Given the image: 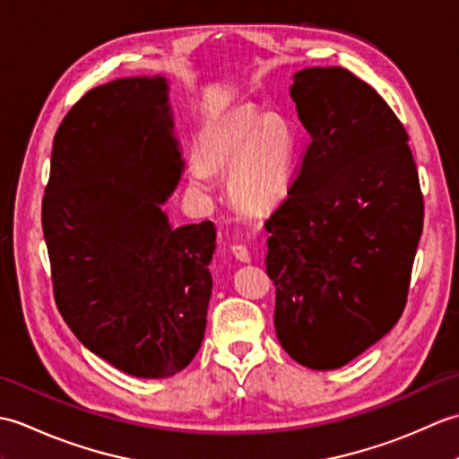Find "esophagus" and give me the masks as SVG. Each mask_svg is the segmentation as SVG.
Wrapping results in <instances>:
<instances>
[{"instance_id": "esophagus-1", "label": "esophagus", "mask_w": 459, "mask_h": 459, "mask_svg": "<svg viewBox=\"0 0 459 459\" xmlns=\"http://www.w3.org/2000/svg\"><path fill=\"white\" fill-rule=\"evenodd\" d=\"M230 250H232V255H235L237 260L250 262V252L245 245H235V247H230Z\"/></svg>"}]
</instances>
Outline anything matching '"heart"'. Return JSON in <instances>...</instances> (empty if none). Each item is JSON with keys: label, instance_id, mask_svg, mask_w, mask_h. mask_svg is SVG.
Wrapping results in <instances>:
<instances>
[{"label": "heart", "instance_id": "heart-1", "mask_svg": "<svg viewBox=\"0 0 459 459\" xmlns=\"http://www.w3.org/2000/svg\"><path fill=\"white\" fill-rule=\"evenodd\" d=\"M296 153V135L280 114H264L237 106L217 120L201 140V155L209 169L230 171L229 195L235 207L262 214L284 199ZM191 181L209 187V175L201 168L191 171Z\"/></svg>", "mask_w": 459, "mask_h": 459}]
</instances>
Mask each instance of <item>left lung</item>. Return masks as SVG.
I'll list each match as a JSON object with an SVG mask.
<instances>
[{
	"label": "left lung",
	"instance_id": "left-lung-1",
	"mask_svg": "<svg viewBox=\"0 0 459 459\" xmlns=\"http://www.w3.org/2000/svg\"><path fill=\"white\" fill-rule=\"evenodd\" d=\"M290 94L311 142L266 221V272L280 345L331 370L403 316L424 199L404 126L373 86L347 68L311 66Z\"/></svg>",
	"mask_w": 459,
	"mask_h": 459
}]
</instances>
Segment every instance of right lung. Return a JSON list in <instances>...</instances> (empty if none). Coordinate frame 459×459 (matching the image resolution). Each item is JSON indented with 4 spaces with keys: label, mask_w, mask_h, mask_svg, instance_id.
I'll return each mask as SVG.
<instances>
[{
    "label": "right lung",
    "mask_w": 459,
    "mask_h": 459,
    "mask_svg": "<svg viewBox=\"0 0 459 459\" xmlns=\"http://www.w3.org/2000/svg\"><path fill=\"white\" fill-rule=\"evenodd\" d=\"M163 76L96 86L53 140L43 235L56 307L94 355L138 378L179 373L207 327L211 221L171 227L183 171Z\"/></svg>",
    "instance_id": "right-lung-1"
}]
</instances>
